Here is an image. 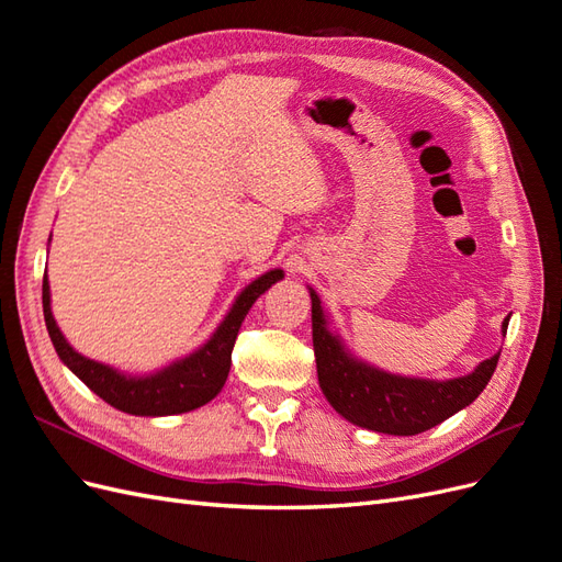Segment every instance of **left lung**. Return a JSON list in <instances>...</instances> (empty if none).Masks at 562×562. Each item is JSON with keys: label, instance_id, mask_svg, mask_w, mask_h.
I'll use <instances>...</instances> for the list:
<instances>
[{"label": "left lung", "instance_id": "obj_1", "mask_svg": "<svg viewBox=\"0 0 562 562\" xmlns=\"http://www.w3.org/2000/svg\"><path fill=\"white\" fill-rule=\"evenodd\" d=\"M310 297L321 391L335 411L356 427L391 436L427 431L479 398L497 368L499 351L462 378L424 380L394 375L351 353L342 335L330 328V318L323 312L314 288H310ZM506 328L508 316L502 323V335H506Z\"/></svg>", "mask_w": 562, "mask_h": 562}]
</instances>
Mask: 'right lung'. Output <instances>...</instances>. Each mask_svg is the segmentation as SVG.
<instances>
[{
	"mask_svg": "<svg viewBox=\"0 0 562 562\" xmlns=\"http://www.w3.org/2000/svg\"><path fill=\"white\" fill-rule=\"evenodd\" d=\"M281 279L283 269H269L262 277L250 281L239 293V297L234 300L232 310L220 321V326L213 330L206 342L196 347L192 353L182 356V359H176L159 370L145 372V375H131V372H124L114 366L93 361L67 342L54 318V312H50V285L46 277L42 283L44 321L58 359L93 394L116 407V411L135 417L180 415L196 411V407L206 405L220 394V389L225 386L229 375L232 349L246 314L250 312L255 300Z\"/></svg>",
	"mask_w": 562,
	"mask_h": 562,
	"instance_id": "right-lung-1",
	"label": "right lung"
}]
</instances>
